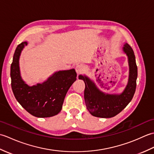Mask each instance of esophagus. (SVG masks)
<instances>
[{"label": "esophagus", "mask_w": 154, "mask_h": 154, "mask_svg": "<svg viewBox=\"0 0 154 154\" xmlns=\"http://www.w3.org/2000/svg\"><path fill=\"white\" fill-rule=\"evenodd\" d=\"M84 66L83 65H77L76 67H75V71H76L77 74H81L84 71Z\"/></svg>", "instance_id": "obj_1"}]
</instances>
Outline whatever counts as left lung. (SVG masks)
<instances>
[{
	"instance_id": "obj_1",
	"label": "left lung",
	"mask_w": 154,
	"mask_h": 154,
	"mask_svg": "<svg viewBox=\"0 0 154 154\" xmlns=\"http://www.w3.org/2000/svg\"><path fill=\"white\" fill-rule=\"evenodd\" d=\"M123 50L128 57L130 74L128 83L120 94H109L102 93L95 85L86 76L79 75V79L84 81L85 89L84 98L87 110L93 116L99 118H111L120 113L131 101L135 93L138 68L132 48L124 44Z\"/></svg>"
}]
</instances>
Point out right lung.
<instances>
[{
	"label": "right lung",
	"instance_id": "obj_1",
	"mask_svg": "<svg viewBox=\"0 0 154 154\" xmlns=\"http://www.w3.org/2000/svg\"><path fill=\"white\" fill-rule=\"evenodd\" d=\"M26 42L16 48L11 67V87L14 95L20 105L32 115L46 118L56 115L62 109L65 97L76 80L74 69L60 71L42 84L30 87L22 79L19 69V57Z\"/></svg>",
	"mask_w": 154,
	"mask_h": 154
}]
</instances>
